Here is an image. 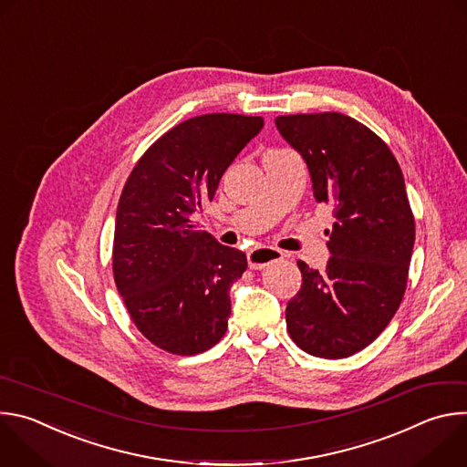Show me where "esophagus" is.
Instances as JSON below:
<instances>
[{
    "label": "esophagus",
    "mask_w": 467,
    "mask_h": 467,
    "mask_svg": "<svg viewBox=\"0 0 467 467\" xmlns=\"http://www.w3.org/2000/svg\"><path fill=\"white\" fill-rule=\"evenodd\" d=\"M283 258V251L274 247H254L247 253V264L251 270H264L265 265H270Z\"/></svg>",
    "instance_id": "34e87169"
}]
</instances>
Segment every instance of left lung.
<instances>
[{
	"label": "left lung",
	"instance_id": "1",
	"mask_svg": "<svg viewBox=\"0 0 467 467\" xmlns=\"http://www.w3.org/2000/svg\"><path fill=\"white\" fill-rule=\"evenodd\" d=\"M275 125L305 159L316 202L335 216L327 268L297 260L303 285L286 327L305 353L346 358L380 335L407 290L416 223L403 171L375 132L346 114L277 116Z\"/></svg>",
	"mask_w": 467,
	"mask_h": 467
}]
</instances>
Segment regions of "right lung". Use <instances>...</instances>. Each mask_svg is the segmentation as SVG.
<instances>
[{"instance_id": "right-lung-1", "label": "right lung", "mask_w": 467, "mask_h": 467, "mask_svg": "<svg viewBox=\"0 0 467 467\" xmlns=\"http://www.w3.org/2000/svg\"><path fill=\"white\" fill-rule=\"evenodd\" d=\"M264 119L242 114L190 118L132 168L118 203L112 272L132 323L157 348L197 355L227 330L229 290L247 268L242 251L195 231L193 214Z\"/></svg>"}]
</instances>
